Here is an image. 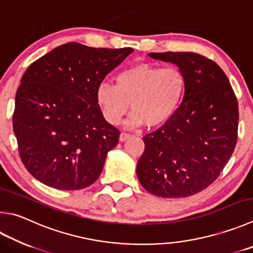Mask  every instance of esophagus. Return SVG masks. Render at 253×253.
<instances>
[{"mask_svg": "<svg viewBox=\"0 0 253 253\" xmlns=\"http://www.w3.org/2000/svg\"><path fill=\"white\" fill-rule=\"evenodd\" d=\"M130 135L127 134V132H122L121 135H119V141H125L128 138H129Z\"/></svg>", "mask_w": 253, "mask_h": 253, "instance_id": "1", "label": "esophagus"}]
</instances>
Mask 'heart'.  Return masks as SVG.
Here are the masks:
<instances>
[{"label": "heart", "instance_id": "1", "mask_svg": "<svg viewBox=\"0 0 253 253\" xmlns=\"http://www.w3.org/2000/svg\"><path fill=\"white\" fill-rule=\"evenodd\" d=\"M186 91L185 74L177 67H160L139 62L121 71L116 85L103 82L96 89V102L104 118L117 125L129 109L130 127H160L178 111Z\"/></svg>", "mask_w": 253, "mask_h": 253}]
</instances>
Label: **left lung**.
<instances>
[{
	"label": "left lung",
	"instance_id": "1",
	"mask_svg": "<svg viewBox=\"0 0 253 253\" xmlns=\"http://www.w3.org/2000/svg\"><path fill=\"white\" fill-rule=\"evenodd\" d=\"M176 65L186 91L170 121L146 135L136 172L145 189L163 198H183L218 178L235 150L238 102L228 77L211 59L191 52L149 53Z\"/></svg>",
	"mask_w": 253,
	"mask_h": 253
}]
</instances>
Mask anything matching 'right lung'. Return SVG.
Masks as SVG:
<instances>
[{
    "label": "right lung",
    "instance_id": "add662e5",
    "mask_svg": "<svg viewBox=\"0 0 253 253\" xmlns=\"http://www.w3.org/2000/svg\"><path fill=\"white\" fill-rule=\"evenodd\" d=\"M134 52L66 43L32 63L15 96L13 130L32 176L59 190L90 186L119 131L104 118L96 89Z\"/></svg>",
    "mask_w": 253,
    "mask_h": 253
}]
</instances>
